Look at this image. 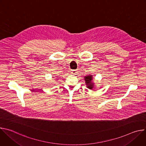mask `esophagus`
<instances>
[{
	"label": "esophagus",
	"instance_id": "34e87169",
	"mask_svg": "<svg viewBox=\"0 0 146 146\" xmlns=\"http://www.w3.org/2000/svg\"><path fill=\"white\" fill-rule=\"evenodd\" d=\"M71 73L75 75L77 73V70H71Z\"/></svg>",
	"mask_w": 146,
	"mask_h": 146
}]
</instances>
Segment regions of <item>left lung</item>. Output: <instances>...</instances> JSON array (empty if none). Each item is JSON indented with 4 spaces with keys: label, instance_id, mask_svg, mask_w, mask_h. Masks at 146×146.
I'll return each mask as SVG.
<instances>
[{
    "label": "left lung",
    "instance_id": "1",
    "mask_svg": "<svg viewBox=\"0 0 146 146\" xmlns=\"http://www.w3.org/2000/svg\"><path fill=\"white\" fill-rule=\"evenodd\" d=\"M84 80L86 82V85L87 87L90 90H92L95 88V83L93 82V76L92 75H87L85 76Z\"/></svg>",
    "mask_w": 146,
    "mask_h": 146
}]
</instances>
